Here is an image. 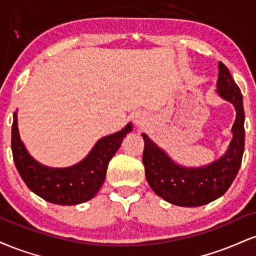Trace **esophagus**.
Segmentation results:
<instances>
[{
  "label": "esophagus",
  "mask_w": 256,
  "mask_h": 256,
  "mask_svg": "<svg viewBox=\"0 0 256 256\" xmlns=\"http://www.w3.org/2000/svg\"><path fill=\"white\" fill-rule=\"evenodd\" d=\"M146 122V116H143V114H136V116H134V122H136V125H142L143 122Z\"/></svg>",
  "instance_id": "obj_1"
}]
</instances>
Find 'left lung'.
<instances>
[{
	"instance_id": "8db88e82",
	"label": "left lung",
	"mask_w": 256,
	"mask_h": 256,
	"mask_svg": "<svg viewBox=\"0 0 256 256\" xmlns=\"http://www.w3.org/2000/svg\"><path fill=\"white\" fill-rule=\"evenodd\" d=\"M216 92L236 110L232 140L222 158L207 166L188 168L177 165L162 149L142 134L144 140L143 165L146 178L152 192L165 201L180 207H198L219 198L236 178L244 152V110L240 88L230 71L219 62Z\"/></svg>"
}]
</instances>
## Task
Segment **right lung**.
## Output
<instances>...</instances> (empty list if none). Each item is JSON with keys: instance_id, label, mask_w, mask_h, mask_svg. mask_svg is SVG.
<instances>
[{"instance_id": "obj_1", "label": "right lung", "mask_w": 256, "mask_h": 256, "mask_svg": "<svg viewBox=\"0 0 256 256\" xmlns=\"http://www.w3.org/2000/svg\"><path fill=\"white\" fill-rule=\"evenodd\" d=\"M132 131L128 122L122 131L98 140L88 156L66 168L43 166L28 154L18 130L16 112L12 125V152L20 177L28 189L46 201L55 204L72 206L89 201L104 184L107 167L122 146V140Z\"/></svg>"}]
</instances>
